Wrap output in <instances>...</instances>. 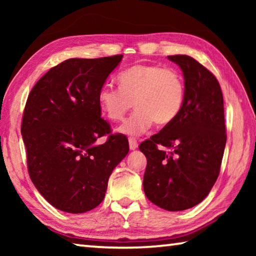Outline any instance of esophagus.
Returning <instances> with one entry per match:
<instances>
[{
  "label": "esophagus",
  "mask_w": 256,
  "mask_h": 256,
  "mask_svg": "<svg viewBox=\"0 0 256 256\" xmlns=\"http://www.w3.org/2000/svg\"><path fill=\"white\" fill-rule=\"evenodd\" d=\"M128 144H130V149L131 150H136L138 148V141L134 138H128Z\"/></svg>",
  "instance_id": "obj_1"
}]
</instances>
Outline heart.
<instances>
[{
	"label": "heart",
	"mask_w": 256,
	"mask_h": 256,
	"mask_svg": "<svg viewBox=\"0 0 256 256\" xmlns=\"http://www.w3.org/2000/svg\"><path fill=\"white\" fill-rule=\"evenodd\" d=\"M118 86L104 84L98 92L102 110L112 120H120L134 106L138 107L120 126L125 134L138 136L154 123H172L183 107L185 84L174 68L138 64L118 76Z\"/></svg>",
	"instance_id": "obj_1"
}]
</instances>
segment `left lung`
I'll use <instances>...</instances> for the list:
<instances>
[{
  "label": "left lung",
  "instance_id": "1",
  "mask_svg": "<svg viewBox=\"0 0 256 256\" xmlns=\"http://www.w3.org/2000/svg\"><path fill=\"white\" fill-rule=\"evenodd\" d=\"M168 58L183 71V107L172 123L141 142L138 149L148 162L144 176L146 198L164 210L182 211L204 200L214 185L227 134L216 78L190 56Z\"/></svg>",
  "mask_w": 256,
  "mask_h": 256
}]
</instances>
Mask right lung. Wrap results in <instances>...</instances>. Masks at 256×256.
Wrapping results in <instances>:
<instances>
[{
    "label": "right lung",
    "instance_id": "obj_1",
    "mask_svg": "<svg viewBox=\"0 0 256 256\" xmlns=\"http://www.w3.org/2000/svg\"><path fill=\"white\" fill-rule=\"evenodd\" d=\"M122 58L66 60L29 94L21 122L28 172L60 211L84 214L100 204L112 170L128 152V138L110 134L98 102L99 90ZM105 135L106 144L97 145Z\"/></svg>",
    "mask_w": 256,
    "mask_h": 256
}]
</instances>
